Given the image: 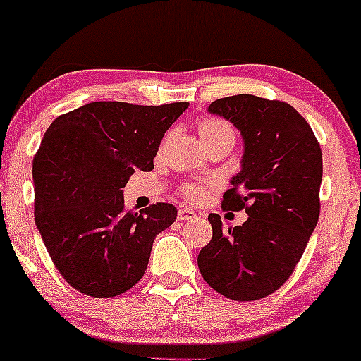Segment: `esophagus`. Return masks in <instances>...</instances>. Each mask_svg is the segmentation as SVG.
Here are the masks:
<instances>
[{"label": "esophagus", "mask_w": 361, "mask_h": 361, "mask_svg": "<svg viewBox=\"0 0 361 361\" xmlns=\"http://www.w3.org/2000/svg\"><path fill=\"white\" fill-rule=\"evenodd\" d=\"M195 217V212L192 209H180L178 210V221H190Z\"/></svg>", "instance_id": "obj_1"}]
</instances>
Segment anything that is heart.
<instances>
[{
	"label": "heart",
	"mask_w": 361,
	"mask_h": 361,
	"mask_svg": "<svg viewBox=\"0 0 361 361\" xmlns=\"http://www.w3.org/2000/svg\"><path fill=\"white\" fill-rule=\"evenodd\" d=\"M197 132L202 142L212 151L217 147L233 149L235 144V130L227 120L221 117H202L197 120ZM209 186L205 183H183L180 186V193L188 202H202L209 193Z\"/></svg>",
	"instance_id": "b5f03b06"
}]
</instances>
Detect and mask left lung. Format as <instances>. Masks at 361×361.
I'll return each instance as SVG.
<instances>
[{"label": "left lung", "mask_w": 361, "mask_h": 361, "mask_svg": "<svg viewBox=\"0 0 361 361\" xmlns=\"http://www.w3.org/2000/svg\"><path fill=\"white\" fill-rule=\"evenodd\" d=\"M244 139L243 169L222 210H246L243 226L224 229L210 214L212 239L198 252L207 283L224 297L259 300L290 279L321 212L322 152L312 128L288 103L234 94L210 103Z\"/></svg>", "instance_id": "8db88e82"}]
</instances>
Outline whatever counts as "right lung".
<instances>
[{
	"mask_svg": "<svg viewBox=\"0 0 361 361\" xmlns=\"http://www.w3.org/2000/svg\"><path fill=\"white\" fill-rule=\"evenodd\" d=\"M186 109V102H93L45 130L32 168L35 224L52 263L78 292L109 299L142 279L154 238L178 210L161 202L132 212L122 188L137 169L154 168L164 132Z\"/></svg>",
	"mask_w": 361,
	"mask_h": 361,
	"instance_id": "add662e5",
	"label": "right lung"
}]
</instances>
